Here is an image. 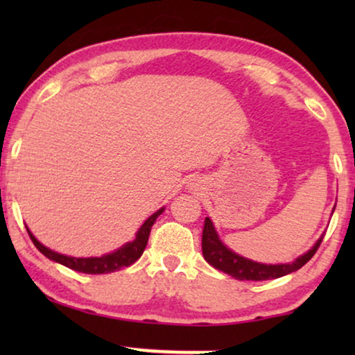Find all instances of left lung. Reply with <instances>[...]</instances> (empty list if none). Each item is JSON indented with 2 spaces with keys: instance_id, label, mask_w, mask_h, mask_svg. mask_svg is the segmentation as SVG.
Instances as JSON below:
<instances>
[{
  "instance_id": "8db88e82",
  "label": "left lung",
  "mask_w": 355,
  "mask_h": 355,
  "mask_svg": "<svg viewBox=\"0 0 355 355\" xmlns=\"http://www.w3.org/2000/svg\"><path fill=\"white\" fill-rule=\"evenodd\" d=\"M334 211V208H333ZM323 236L315 242L312 249L305 252L304 255H299L297 259L291 263H276V265H266L259 263L250 259H245L239 254H236L234 250H231L230 247L223 244V241L218 236L215 230V225L210 218L205 220V226H203V234H202V252L203 259L210 263L213 268L223 271V273L232 276L234 279L239 281H265V279H275L286 276L293 271H297L299 268L307 263V261L315 255V252L322 244Z\"/></svg>"
}]
</instances>
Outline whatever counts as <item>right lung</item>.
I'll use <instances>...</instances> for the list:
<instances>
[{"mask_svg":"<svg viewBox=\"0 0 355 355\" xmlns=\"http://www.w3.org/2000/svg\"><path fill=\"white\" fill-rule=\"evenodd\" d=\"M163 211H164V207L155 211L152 216H148L147 220L144 221V225L139 227L134 241H130L128 244L121 245L119 249H116L114 252H110V254H105L101 257H69V255L58 254V252L43 245L42 242H38V239L32 234L28 227H27V232L37 249L40 250L46 259L56 261V263L64 265L67 268L74 271H80V273L106 275V273H113V271L124 268V266L132 265L135 260L140 259V255L144 254L145 247H147L148 236H150V231H152L153 223L157 221V218L162 215Z\"/></svg>","mask_w":355,"mask_h":355,"instance_id":"obj_1","label":"right lung"}]
</instances>
